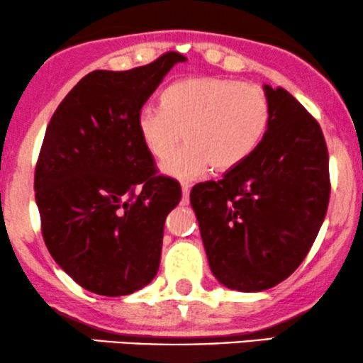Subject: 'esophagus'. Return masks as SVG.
<instances>
[{
	"label": "esophagus",
	"instance_id": "1",
	"mask_svg": "<svg viewBox=\"0 0 363 363\" xmlns=\"http://www.w3.org/2000/svg\"><path fill=\"white\" fill-rule=\"evenodd\" d=\"M190 190H191V185H188V183H183L182 185V203L183 205H186L188 203V198H190Z\"/></svg>",
	"mask_w": 363,
	"mask_h": 363
}]
</instances>
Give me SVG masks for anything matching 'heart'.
<instances>
[{
  "mask_svg": "<svg viewBox=\"0 0 363 363\" xmlns=\"http://www.w3.org/2000/svg\"><path fill=\"white\" fill-rule=\"evenodd\" d=\"M269 99L259 86L225 77H188L167 89L162 106L137 113V130L153 157L165 158L186 130L189 145L162 163L178 180H195L210 165L226 172L256 150L269 127Z\"/></svg>",
  "mask_w": 363,
  "mask_h": 363,
  "instance_id": "b5f03b06",
  "label": "heart"
}]
</instances>
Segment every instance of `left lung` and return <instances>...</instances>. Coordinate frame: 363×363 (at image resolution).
<instances>
[{"mask_svg":"<svg viewBox=\"0 0 363 363\" xmlns=\"http://www.w3.org/2000/svg\"><path fill=\"white\" fill-rule=\"evenodd\" d=\"M269 127L255 152L190 193L211 272L235 291L269 289L314 245L330 196L319 122L286 89L264 86Z\"/></svg>","mask_w":363,"mask_h":363,"instance_id":"obj_1","label":"left lung"}]
</instances>
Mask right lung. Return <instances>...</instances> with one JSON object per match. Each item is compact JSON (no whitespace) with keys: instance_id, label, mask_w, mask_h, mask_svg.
<instances>
[{"instance_id":"right-lung-1","label":"right lung","mask_w":363,"mask_h":363,"mask_svg":"<svg viewBox=\"0 0 363 363\" xmlns=\"http://www.w3.org/2000/svg\"><path fill=\"white\" fill-rule=\"evenodd\" d=\"M180 52L130 71H92L64 97L34 172L41 231L52 259L84 289L127 296L155 277L167 215L182 200L157 175L137 113Z\"/></svg>"}]
</instances>
